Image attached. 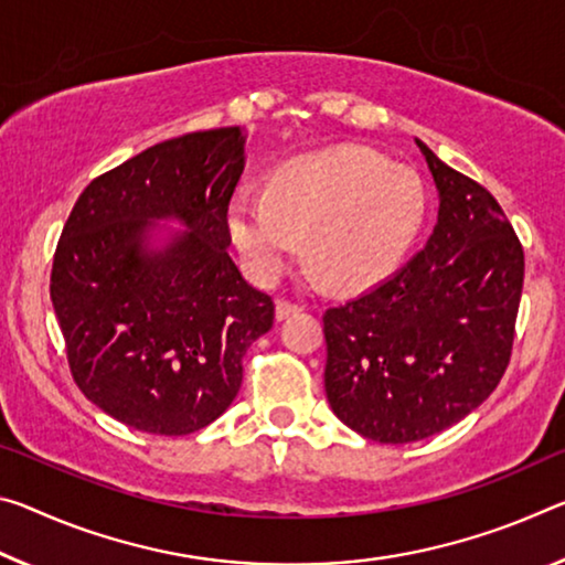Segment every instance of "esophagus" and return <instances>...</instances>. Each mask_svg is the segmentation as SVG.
<instances>
[{"mask_svg":"<svg viewBox=\"0 0 565 565\" xmlns=\"http://www.w3.org/2000/svg\"><path fill=\"white\" fill-rule=\"evenodd\" d=\"M301 311V307L299 303H291V301H286V299H279L276 301V319H289V317H294V315H299Z\"/></svg>","mask_w":565,"mask_h":565,"instance_id":"obj_1","label":"esophagus"}]
</instances>
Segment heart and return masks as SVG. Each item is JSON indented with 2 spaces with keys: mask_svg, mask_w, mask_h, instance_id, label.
I'll use <instances>...</instances> for the list:
<instances>
[{
  "mask_svg": "<svg viewBox=\"0 0 565 565\" xmlns=\"http://www.w3.org/2000/svg\"><path fill=\"white\" fill-rule=\"evenodd\" d=\"M425 216L415 170L374 150L339 148L268 170L262 195L241 191L228 201L226 228L256 281H274L303 238L321 284L360 291L395 271Z\"/></svg>",
  "mask_w": 565,
  "mask_h": 565,
  "instance_id": "obj_1",
  "label": "heart"
}]
</instances>
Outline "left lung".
<instances>
[{
    "mask_svg": "<svg viewBox=\"0 0 565 565\" xmlns=\"http://www.w3.org/2000/svg\"><path fill=\"white\" fill-rule=\"evenodd\" d=\"M417 146L440 193L433 236L392 279L324 315L329 405L384 445L443 433L490 397L523 291V246L498 201Z\"/></svg>",
    "mask_w": 565,
    "mask_h": 565,
    "instance_id": "1",
    "label": "left lung"
}]
</instances>
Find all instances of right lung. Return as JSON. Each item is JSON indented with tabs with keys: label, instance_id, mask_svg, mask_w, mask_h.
<instances>
[{
	"label": "right lung",
	"instance_id": "obj_1",
	"mask_svg": "<svg viewBox=\"0 0 565 565\" xmlns=\"http://www.w3.org/2000/svg\"><path fill=\"white\" fill-rule=\"evenodd\" d=\"M241 128L188 132L89 183L57 241L50 299L70 372L105 415L191 435L236 399L246 349L274 301L231 262L226 209L244 170ZM186 226L163 247L156 220Z\"/></svg>",
	"mask_w": 565,
	"mask_h": 565
}]
</instances>
